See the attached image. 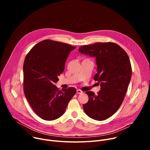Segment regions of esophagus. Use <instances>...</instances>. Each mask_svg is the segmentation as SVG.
<instances>
[{
	"label": "esophagus",
	"instance_id": "obj_1",
	"mask_svg": "<svg viewBox=\"0 0 150 150\" xmlns=\"http://www.w3.org/2000/svg\"><path fill=\"white\" fill-rule=\"evenodd\" d=\"M82 93H83V91H81V90H79V89H78V90H76V93H77V94H82Z\"/></svg>",
	"mask_w": 150,
	"mask_h": 150
}]
</instances>
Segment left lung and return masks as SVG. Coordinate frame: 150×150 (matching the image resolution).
Listing matches in <instances>:
<instances>
[{
  "instance_id": "obj_1",
  "label": "left lung",
  "mask_w": 150,
  "mask_h": 150,
  "mask_svg": "<svg viewBox=\"0 0 150 150\" xmlns=\"http://www.w3.org/2000/svg\"><path fill=\"white\" fill-rule=\"evenodd\" d=\"M79 51L96 57L97 73L94 79L101 85L96 95L93 91L85 92L88 101L83 105L84 112L93 119L105 120L119 109L126 95L132 76L129 56L113 42L82 46Z\"/></svg>"
}]
</instances>
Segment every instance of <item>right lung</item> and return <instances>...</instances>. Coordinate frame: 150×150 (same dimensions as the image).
Instances as JSON below:
<instances>
[{"label":"right lung","instance_id":"1","mask_svg":"<svg viewBox=\"0 0 150 150\" xmlns=\"http://www.w3.org/2000/svg\"><path fill=\"white\" fill-rule=\"evenodd\" d=\"M75 47L47 39L36 44L25 57L24 94L33 110L42 119L53 120L60 117L76 93L74 87L60 91L54 85L65 69L69 54Z\"/></svg>","mask_w":150,"mask_h":150}]
</instances>
